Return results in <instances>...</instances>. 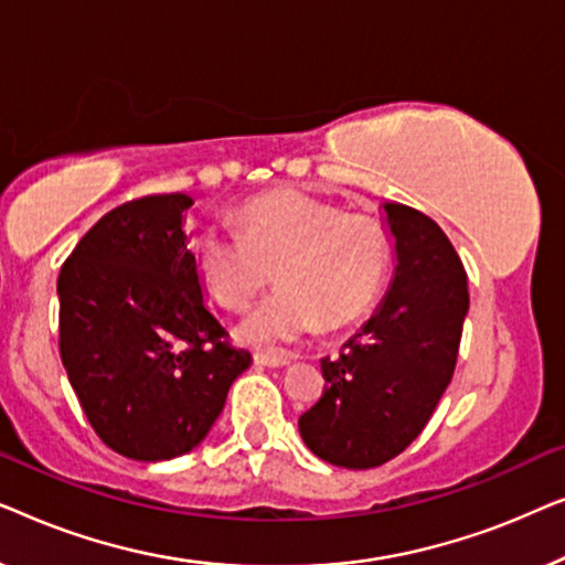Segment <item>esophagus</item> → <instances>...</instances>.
Segmentation results:
<instances>
[{
  "instance_id": "1",
  "label": "esophagus",
  "mask_w": 565,
  "mask_h": 565,
  "mask_svg": "<svg viewBox=\"0 0 565 565\" xmlns=\"http://www.w3.org/2000/svg\"><path fill=\"white\" fill-rule=\"evenodd\" d=\"M254 362H257L259 367H285V365H290L288 358H273V354H254Z\"/></svg>"
}]
</instances>
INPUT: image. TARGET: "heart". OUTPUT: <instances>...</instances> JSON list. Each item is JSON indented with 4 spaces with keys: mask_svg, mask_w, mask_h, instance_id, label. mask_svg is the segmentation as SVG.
Masks as SVG:
<instances>
[{
    "mask_svg": "<svg viewBox=\"0 0 565 565\" xmlns=\"http://www.w3.org/2000/svg\"><path fill=\"white\" fill-rule=\"evenodd\" d=\"M238 231L205 226L195 238L200 280L228 311L277 288L238 323V337L267 352L303 342L316 329L350 327L367 313L388 267V236L365 213L303 190H273L238 207Z\"/></svg>",
    "mask_w": 565,
    "mask_h": 565,
    "instance_id": "heart-1",
    "label": "heart"
}]
</instances>
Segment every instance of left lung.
Wrapping results in <instances>:
<instances>
[{
    "mask_svg": "<svg viewBox=\"0 0 565 565\" xmlns=\"http://www.w3.org/2000/svg\"><path fill=\"white\" fill-rule=\"evenodd\" d=\"M381 207L393 280L339 358L321 360L327 388L298 419L316 458L352 470L383 466L427 427L452 381L468 313V277L445 231L408 205Z\"/></svg>",
    "mask_w": 565,
    "mask_h": 565,
    "instance_id": "8db88e82",
    "label": "left lung"
}]
</instances>
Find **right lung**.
Returning <instances> with one entry per match:
<instances>
[{
    "mask_svg": "<svg viewBox=\"0 0 565 565\" xmlns=\"http://www.w3.org/2000/svg\"><path fill=\"white\" fill-rule=\"evenodd\" d=\"M184 192L105 213L58 275V347L92 429L130 460L195 450L252 354L226 342L184 234Z\"/></svg>",
    "mask_w": 565,
    "mask_h": 565,
    "instance_id": "1",
    "label": "right lung"
}]
</instances>
